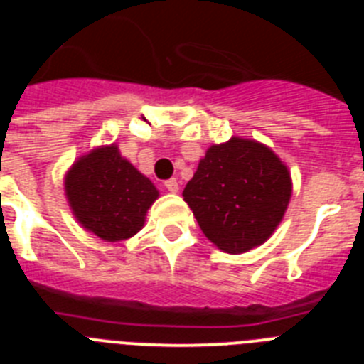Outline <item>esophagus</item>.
Here are the masks:
<instances>
[{"mask_svg": "<svg viewBox=\"0 0 364 364\" xmlns=\"http://www.w3.org/2000/svg\"><path fill=\"white\" fill-rule=\"evenodd\" d=\"M164 186H166V189L169 193H176L178 191V182H176V178H169L164 182Z\"/></svg>", "mask_w": 364, "mask_h": 364, "instance_id": "34e87169", "label": "esophagus"}]
</instances>
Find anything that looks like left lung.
Here are the masks:
<instances>
[{
	"mask_svg": "<svg viewBox=\"0 0 364 364\" xmlns=\"http://www.w3.org/2000/svg\"><path fill=\"white\" fill-rule=\"evenodd\" d=\"M182 197L211 242L228 253H244L279 226L291 197V180L272 149L231 138L208 149Z\"/></svg>",
	"mask_w": 364,
	"mask_h": 364,
	"instance_id": "1",
	"label": "left lung"
}]
</instances>
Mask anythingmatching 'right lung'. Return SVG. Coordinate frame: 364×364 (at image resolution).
<instances>
[{"label":"right lung","instance_id":"right-lung-1","mask_svg":"<svg viewBox=\"0 0 364 364\" xmlns=\"http://www.w3.org/2000/svg\"><path fill=\"white\" fill-rule=\"evenodd\" d=\"M65 193L83 228L107 242H118L142 230L159 191L112 144L74 164L67 173Z\"/></svg>","mask_w":364,"mask_h":364}]
</instances>
